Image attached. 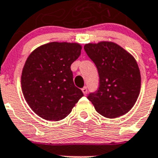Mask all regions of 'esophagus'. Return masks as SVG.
<instances>
[{"label": "esophagus", "instance_id": "esophagus-1", "mask_svg": "<svg viewBox=\"0 0 158 158\" xmlns=\"http://www.w3.org/2000/svg\"><path fill=\"white\" fill-rule=\"evenodd\" d=\"M81 90H82V93H84V95H86V94H87V93H88L87 87H84L83 89H81Z\"/></svg>", "mask_w": 158, "mask_h": 158}]
</instances>
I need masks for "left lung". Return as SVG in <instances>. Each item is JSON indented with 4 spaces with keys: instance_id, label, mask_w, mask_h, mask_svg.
I'll return each mask as SVG.
<instances>
[{
    "instance_id": "left-lung-1",
    "label": "left lung",
    "mask_w": 158,
    "mask_h": 158,
    "mask_svg": "<svg viewBox=\"0 0 158 158\" xmlns=\"http://www.w3.org/2000/svg\"><path fill=\"white\" fill-rule=\"evenodd\" d=\"M84 48L100 77L98 91L90 93L88 99L96 111L106 118L125 115L140 93L141 74L135 58L113 42L87 43Z\"/></svg>"
}]
</instances>
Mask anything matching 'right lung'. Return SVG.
<instances>
[{"mask_svg": "<svg viewBox=\"0 0 158 158\" xmlns=\"http://www.w3.org/2000/svg\"><path fill=\"white\" fill-rule=\"evenodd\" d=\"M77 43L52 42L37 47L22 70L21 88L31 109L46 120L65 118L83 96L73 83L70 65L81 55Z\"/></svg>", "mask_w": 158, "mask_h": 158, "instance_id": "1", "label": "right lung"}]
</instances>
